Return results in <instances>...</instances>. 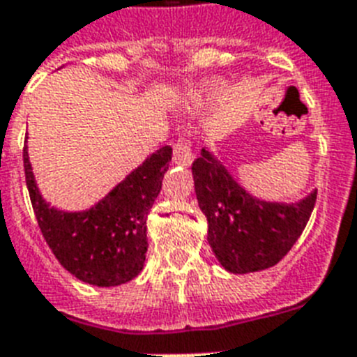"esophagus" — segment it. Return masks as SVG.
<instances>
[{"label": "esophagus", "mask_w": 357, "mask_h": 357, "mask_svg": "<svg viewBox=\"0 0 357 357\" xmlns=\"http://www.w3.org/2000/svg\"><path fill=\"white\" fill-rule=\"evenodd\" d=\"M194 161V153L190 150V144L187 141H179L174 146V163L183 165V167H188V165Z\"/></svg>", "instance_id": "34e87169"}]
</instances>
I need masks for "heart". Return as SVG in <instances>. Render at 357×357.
<instances>
[{
  "mask_svg": "<svg viewBox=\"0 0 357 357\" xmlns=\"http://www.w3.org/2000/svg\"><path fill=\"white\" fill-rule=\"evenodd\" d=\"M225 89L224 84L220 80H208L204 86H199L196 91H194V97L198 100H218V98L224 97Z\"/></svg>",
  "mask_w": 357,
  "mask_h": 357,
  "instance_id": "heart-1",
  "label": "heart"
}]
</instances>
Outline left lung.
Instances as JSON below:
<instances>
[{"mask_svg":"<svg viewBox=\"0 0 357 357\" xmlns=\"http://www.w3.org/2000/svg\"><path fill=\"white\" fill-rule=\"evenodd\" d=\"M192 178L208 224L207 242L229 273H253L280 262L308 224L317 196L312 190L289 204L257 198L207 146L192 163Z\"/></svg>","mask_w":357,"mask_h":357,"instance_id":"1","label":"left lung"}]
</instances>
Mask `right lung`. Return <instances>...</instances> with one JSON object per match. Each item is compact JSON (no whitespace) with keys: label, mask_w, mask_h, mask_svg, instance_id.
Masks as SVG:
<instances>
[{"label":"right lung","mask_w":357,"mask_h":357,"mask_svg":"<svg viewBox=\"0 0 357 357\" xmlns=\"http://www.w3.org/2000/svg\"><path fill=\"white\" fill-rule=\"evenodd\" d=\"M170 159V146L155 150L95 205L84 211H62L40 192L25 137L23 169L38 225L69 273L98 288L126 284L141 273L149 249L146 218Z\"/></svg>","instance_id":"add662e5"}]
</instances>
